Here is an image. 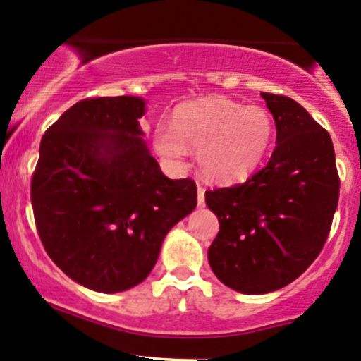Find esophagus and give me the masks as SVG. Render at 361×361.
Masks as SVG:
<instances>
[{
    "label": "esophagus",
    "mask_w": 361,
    "mask_h": 361,
    "mask_svg": "<svg viewBox=\"0 0 361 361\" xmlns=\"http://www.w3.org/2000/svg\"><path fill=\"white\" fill-rule=\"evenodd\" d=\"M197 204H199L200 207L206 204V190H204L202 187H199V190H197Z\"/></svg>",
    "instance_id": "obj_1"
}]
</instances>
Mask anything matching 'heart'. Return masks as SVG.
I'll return each mask as SVG.
<instances>
[{
	"mask_svg": "<svg viewBox=\"0 0 361 361\" xmlns=\"http://www.w3.org/2000/svg\"><path fill=\"white\" fill-rule=\"evenodd\" d=\"M273 138L275 121L267 109L211 97L178 107L171 128L155 131V147L173 164H181L185 147L197 149V164L207 180L235 183L259 168Z\"/></svg>",
	"mask_w": 361,
	"mask_h": 361,
	"instance_id": "1",
	"label": "heart"
}]
</instances>
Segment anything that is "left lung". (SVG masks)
Returning a JSON list of instances; mask_svg holds the SVG:
<instances>
[{
    "instance_id": "obj_1",
    "label": "left lung",
    "mask_w": 361,
    "mask_h": 361,
    "mask_svg": "<svg viewBox=\"0 0 361 361\" xmlns=\"http://www.w3.org/2000/svg\"><path fill=\"white\" fill-rule=\"evenodd\" d=\"M276 126V147L244 183L206 192L219 231L207 257L230 289L268 294L294 282L317 259L339 200L331 135L289 97L261 93Z\"/></svg>"
}]
</instances>
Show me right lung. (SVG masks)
I'll return each mask as SVG.
<instances>
[{
    "mask_svg": "<svg viewBox=\"0 0 361 361\" xmlns=\"http://www.w3.org/2000/svg\"><path fill=\"white\" fill-rule=\"evenodd\" d=\"M140 97L72 105L48 128L30 183L41 242L53 263L86 289L138 286L162 242L197 206L190 178L169 180L147 147Z\"/></svg>",
    "mask_w": 361,
    "mask_h": 361,
    "instance_id": "add662e5",
    "label": "right lung"
}]
</instances>
